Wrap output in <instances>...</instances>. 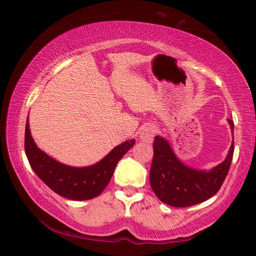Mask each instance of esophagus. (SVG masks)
I'll use <instances>...</instances> for the list:
<instances>
[{"label": "esophagus", "instance_id": "obj_1", "mask_svg": "<svg viewBox=\"0 0 256 256\" xmlns=\"http://www.w3.org/2000/svg\"><path fill=\"white\" fill-rule=\"evenodd\" d=\"M154 133H156V130L154 126H146L142 128V131L140 132V138L144 142H151L152 141V138L154 136Z\"/></svg>", "mask_w": 256, "mask_h": 256}]
</instances>
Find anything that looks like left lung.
<instances>
[{"mask_svg": "<svg viewBox=\"0 0 256 256\" xmlns=\"http://www.w3.org/2000/svg\"><path fill=\"white\" fill-rule=\"evenodd\" d=\"M232 131L234 122L228 118ZM234 154V141L227 158L209 172L188 167L176 157L164 138L156 136L150 168V185L160 201L176 208H186L208 200L218 192L228 174Z\"/></svg>", "mask_w": 256, "mask_h": 256, "instance_id": "1", "label": "left lung"}]
</instances>
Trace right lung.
<instances>
[{
	"label": "right lung",
	"instance_id": "1",
	"mask_svg": "<svg viewBox=\"0 0 256 256\" xmlns=\"http://www.w3.org/2000/svg\"><path fill=\"white\" fill-rule=\"evenodd\" d=\"M134 144L136 140L123 142L92 166L71 167L56 162L37 148L30 134L28 120L26 124L24 150L34 172L58 196L76 201L98 196L110 183L116 164Z\"/></svg>",
	"mask_w": 256,
	"mask_h": 256
}]
</instances>
